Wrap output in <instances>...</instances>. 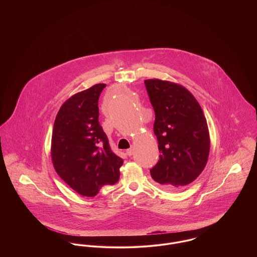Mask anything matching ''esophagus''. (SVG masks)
<instances>
[{"label": "esophagus", "mask_w": 257, "mask_h": 257, "mask_svg": "<svg viewBox=\"0 0 257 257\" xmlns=\"http://www.w3.org/2000/svg\"><path fill=\"white\" fill-rule=\"evenodd\" d=\"M133 153H134V147H131V148H129V149L126 150V154H127L128 156H132Z\"/></svg>", "instance_id": "obj_1"}]
</instances>
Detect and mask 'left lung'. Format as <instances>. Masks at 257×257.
Segmentation results:
<instances>
[{"label": "left lung", "instance_id": "obj_1", "mask_svg": "<svg viewBox=\"0 0 257 257\" xmlns=\"http://www.w3.org/2000/svg\"><path fill=\"white\" fill-rule=\"evenodd\" d=\"M155 111L154 134L161 152L151 177L171 192H180L204 170L210 150L207 121L194 95L169 81H145Z\"/></svg>", "mask_w": 257, "mask_h": 257}]
</instances>
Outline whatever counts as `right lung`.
Listing matches in <instances>:
<instances>
[{
  "instance_id": "right-lung-1",
  "label": "right lung",
  "mask_w": 257,
  "mask_h": 257,
  "mask_svg": "<svg viewBox=\"0 0 257 257\" xmlns=\"http://www.w3.org/2000/svg\"><path fill=\"white\" fill-rule=\"evenodd\" d=\"M106 86L94 85L66 100L53 128L51 157L61 179L81 196H96L119 179L123 160L115 155L99 124L98 99Z\"/></svg>"
}]
</instances>
